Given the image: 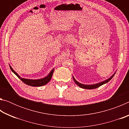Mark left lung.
<instances>
[{"label":"left lung","mask_w":129,"mask_h":129,"mask_svg":"<svg viewBox=\"0 0 129 129\" xmlns=\"http://www.w3.org/2000/svg\"><path fill=\"white\" fill-rule=\"evenodd\" d=\"M115 74V73L112 76V77H110V78H108V79H107L106 80L104 81H102L101 82L98 83V84H94V85H84V84H81V83L78 82L76 80V79L75 78V77H73V78L74 81H75V82L76 83V85H77L78 86H80V88L86 89H95L97 88H99V87L102 85H104L105 84H106V83L108 82L109 81H110L113 77V76H114Z\"/></svg>","instance_id":"left-lung-1"}]
</instances>
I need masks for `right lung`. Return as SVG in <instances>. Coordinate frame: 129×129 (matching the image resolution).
I'll return each mask as SVG.
<instances>
[{
  "label": "right lung",
  "instance_id": "add662e5",
  "mask_svg": "<svg viewBox=\"0 0 129 129\" xmlns=\"http://www.w3.org/2000/svg\"><path fill=\"white\" fill-rule=\"evenodd\" d=\"M10 68L12 72L14 74H15L17 77L20 78V79L22 81L25 83V84L31 86H41L43 85H45L47 84H48L50 80H51V78L52 77V75H53V72H54V69H53L51 71V72L46 77L43 78H41V79H38V80H32V79H27V78H21L20 76H19L18 74H17L16 72H15L14 69L12 68V67L10 65Z\"/></svg>",
  "mask_w": 129,
  "mask_h": 129
}]
</instances>
